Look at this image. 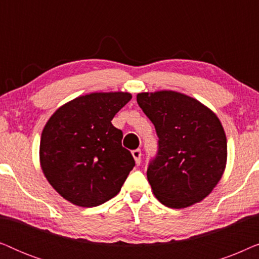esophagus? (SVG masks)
Returning <instances> with one entry per match:
<instances>
[{
    "instance_id": "1",
    "label": "esophagus",
    "mask_w": 259,
    "mask_h": 259,
    "mask_svg": "<svg viewBox=\"0 0 259 259\" xmlns=\"http://www.w3.org/2000/svg\"><path fill=\"white\" fill-rule=\"evenodd\" d=\"M132 155H133L134 160H136V164L140 165V162H141V151L139 150V148H138V150L132 151Z\"/></svg>"
}]
</instances>
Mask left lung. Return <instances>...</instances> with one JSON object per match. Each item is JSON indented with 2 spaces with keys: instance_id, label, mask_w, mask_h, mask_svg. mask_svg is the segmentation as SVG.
<instances>
[{
  "instance_id": "8db88e82",
  "label": "left lung",
  "mask_w": 259,
  "mask_h": 259,
  "mask_svg": "<svg viewBox=\"0 0 259 259\" xmlns=\"http://www.w3.org/2000/svg\"><path fill=\"white\" fill-rule=\"evenodd\" d=\"M138 105L157 131L158 152L147 179L165 206L184 208L211 193L228 157L226 136L211 109L173 91L139 93Z\"/></svg>"
}]
</instances>
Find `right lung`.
<instances>
[{"instance_id":"1","label":"right lung","mask_w":259,"mask_h":259,"mask_svg":"<svg viewBox=\"0 0 259 259\" xmlns=\"http://www.w3.org/2000/svg\"><path fill=\"white\" fill-rule=\"evenodd\" d=\"M131 99L123 92L83 95L61 106L46 123L41 167L66 200L93 207L120 192L136 161L112 119Z\"/></svg>"}]
</instances>
